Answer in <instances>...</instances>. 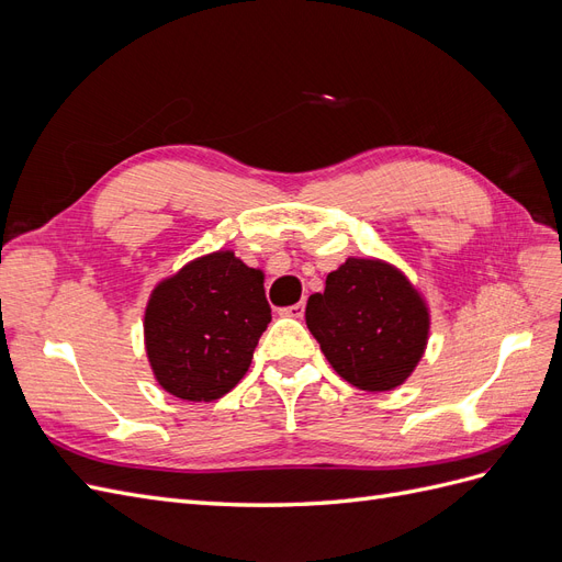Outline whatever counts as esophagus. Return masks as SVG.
<instances>
[{
  "label": "esophagus",
  "instance_id": "esophagus-1",
  "mask_svg": "<svg viewBox=\"0 0 562 562\" xmlns=\"http://www.w3.org/2000/svg\"><path fill=\"white\" fill-rule=\"evenodd\" d=\"M281 314H283V316H293V318H302V314H304V302L291 304V307L281 310Z\"/></svg>",
  "mask_w": 562,
  "mask_h": 562
}]
</instances>
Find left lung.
<instances>
[{
  "label": "left lung",
  "instance_id": "obj_1",
  "mask_svg": "<svg viewBox=\"0 0 562 562\" xmlns=\"http://www.w3.org/2000/svg\"><path fill=\"white\" fill-rule=\"evenodd\" d=\"M307 328L339 378L366 391H389L422 359L429 314L398 269L349 258L330 271L326 291L307 302Z\"/></svg>",
  "mask_w": 562,
  "mask_h": 562
}]
</instances>
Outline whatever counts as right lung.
<instances>
[{
    "label": "right lung",
    "instance_id": "obj_1",
    "mask_svg": "<svg viewBox=\"0 0 562 562\" xmlns=\"http://www.w3.org/2000/svg\"><path fill=\"white\" fill-rule=\"evenodd\" d=\"M262 271L220 250L155 288L145 347L159 384L184 401H215L239 384L271 321Z\"/></svg>",
    "mask_w": 562,
    "mask_h": 562
}]
</instances>
